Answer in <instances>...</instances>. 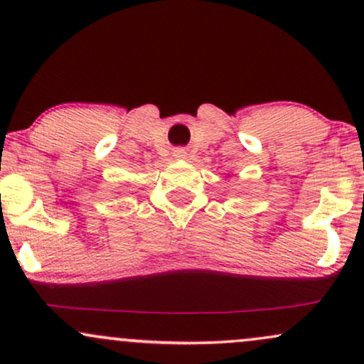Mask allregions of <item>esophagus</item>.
I'll use <instances>...</instances> for the list:
<instances>
[{
  "instance_id": "esophagus-1",
  "label": "esophagus",
  "mask_w": 364,
  "mask_h": 364,
  "mask_svg": "<svg viewBox=\"0 0 364 364\" xmlns=\"http://www.w3.org/2000/svg\"><path fill=\"white\" fill-rule=\"evenodd\" d=\"M173 156H174V159H178V161H185V159L188 157V152L185 149H176L174 150Z\"/></svg>"
}]
</instances>
